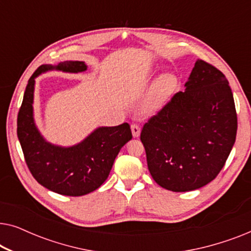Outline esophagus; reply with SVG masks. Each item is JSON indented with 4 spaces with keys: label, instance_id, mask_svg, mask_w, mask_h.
<instances>
[{
    "label": "esophagus",
    "instance_id": "34e87169",
    "mask_svg": "<svg viewBox=\"0 0 251 251\" xmlns=\"http://www.w3.org/2000/svg\"><path fill=\"white\" fill-rule=\"evenodd\" d=\"M131 132H132V136L133 138H137V137H139L140 135V126L138 125H131Z\"/></svg>",
    "mask_w": 251,
    "mask_h": 251
}]
</instances>
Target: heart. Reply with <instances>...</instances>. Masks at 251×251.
I'll return each instance as SVG.
<instances>
[{
    "instance_id": "1",
    "label": "heart",
    "mask_w": 251,
    "mask_h": 251,
    "mask_svg": "<svg viewBox=\"0 0 251 251\" xmlns=\"http://www.w3.org/2000/svg\"><path fill=\"white\" fill-rule=\"evenodd\" d=\"M177 78L171 73H163L154 81L142 104V112L145 115H153L160 111L169 100L176 88Z\"/></svg>"
}]
</instances>
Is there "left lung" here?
Returning a JSON list of instances; mask_svg holds the SVG:
<instances>
[{
	"instance_id": "obj_1",
	"label": "left lung",
	"mask_w": 251,
	"mask_h": 251,
	"mask_svg": "<svg viewBox=\"0 0 251 251\" xmlns=\"http://www.w3.org/2000/svg\"><path fill=\"white\" fill-rule=\"evenodd\" d=\"M238 119L227 78L198 59L179 91L140 133L153 179L173 192L214 180L235 143Z\"/></svg>"
}]
</instances>
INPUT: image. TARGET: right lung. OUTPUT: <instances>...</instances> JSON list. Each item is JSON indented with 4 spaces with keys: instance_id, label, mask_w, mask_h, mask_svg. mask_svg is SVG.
<instances>
[{
    "instance_id": "obj_1",
    "label": "right lung",
    "mask_w": 251,
    "mask_h": 251,
    "mask_svg": "<svg viewBox=\"0 0 251 251\" xmlns=\"http://www.w3.org/2000/svg\"><path fill=\"white\" fill-rule=\"evenodd\" d=\"M87 68L84 61L72 60L40 66L28 80L17 120V135L33 177L48 190L68 197L97 190L107 179L120 150L132 138L128 123L98 126L82 142L67 147L51 144L41 135L34 120L35 78L50 71L81 73Z\"/></svg>"
}]
</instances>
